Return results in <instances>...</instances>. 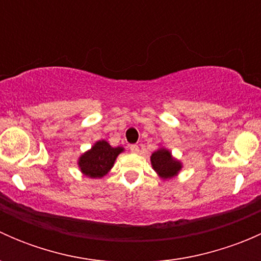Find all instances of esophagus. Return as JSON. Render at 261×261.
<instances>
[{"label":"esophagus","mask_w":261,"mask_h":261,"mask_svg":"<svg viewBox=\"0 0 261 261\" xmlns=\"http://www.w3.org/2000/svg\"><path fill=\"white\" fill-rule=\"evenodd\" d=\"M130 151L134 152V154H138V152L140 151V149H139L138 145H131L130 146Z\"/></svg>","instance_id":"esophagus-1"}]
</instances>
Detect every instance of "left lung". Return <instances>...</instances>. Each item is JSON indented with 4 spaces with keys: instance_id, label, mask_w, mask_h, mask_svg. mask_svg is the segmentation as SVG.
Returning <instances> with one entry per match:
<instances>
[{
    "instance_id": "obj_1",
    "label": "left lung",
    "mask_w": 261,
    "mask_h": 261,
    "mask_svg": "<svg viewBox=\"0 0 261 261\" xmlns=\"http://www.w3.org/2000/svg\"><path fill=\"white\" fill-rule=\"evenodd\" d=\"M152 169L158 173L163 179H170L175 177L181 169V163L179 160L174 159L172 156V152L169 150L160 147L156 151H154L150 156Z\"/></svg>"
}]
</instances>
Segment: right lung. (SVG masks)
Returning a JSON list of instances; mask_svg holds the SVG:
<instances>
[{
    "instance_id": "obj_1",
    "label": "right lung",
    "mask_w": 261,
    "mask_h": 261,
    "mask_svg": "<svg viewBox=\"0 0 261 261\" xmlns=\"http://www.w3.org/2000/svg\"><path fill=\"white\" fill-rule=\"evenodd\" d=\"M123 147H112L106 140H99L88 151L81 155L78 165L81 172L89 178H102L114 167L116 158Z\"/></svg>"
}]
</instances>
